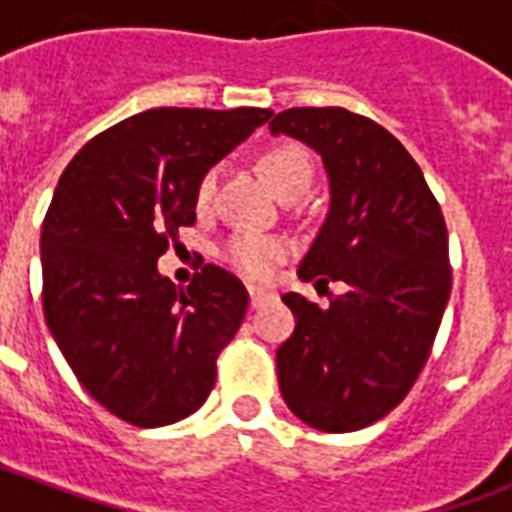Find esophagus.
<instances>
[{
	"label": "esophagus",
	"mask_w": 512,
	"mask_h": 512,
	"mask_svg": "<svg viewBox=\"0 0 512 512\" xmlns=\"http://www.w3.org/2000/svg\"><path fill=\"white\" fill-rule=\"evenodd\" d=\"M271 299V293L263 288H249V304L252 307H260V304H266V301Z\"/></svg>",
	"instance_id": "1"
}]
</instances>
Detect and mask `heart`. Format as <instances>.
I'll use <instances>...</instances> for the list:
<instances>
[{
	"instance_id": "heart-1",
	"label": "heart",
	"mask_w": 512,
	"mask_h": 512,
	"mask_svg": "<svg viewBox=\"0 0 512 512\" xmlns=\"http://www.w3.org/2000/svg\"><path fill=\"white\" fill-rule=\"evenodd\" d=\"M260 169L268 178V183L277 189L279 197L285 200H299L310 191L315 180V167H312L310 153L304 147L293 142L268 147L260 156ZM216 180L219 169L211 167L194 189V205L197 211H208L216 197ZM288 257V244L277 235H260V233H235L222 244V260L238 274L249 279H266L271 271Z\"/></svg>"
}]
</instances>
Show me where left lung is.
Instances as JSON below:
<instances>
[{"label":"left lung","mask_w":512,"mask_h":512,"mask_svg":"<svg viewBox=\"0 0 512 512\" xmlns=\"http://www.w3.org/2000/svg\"><path fill=\"white\" fill-rule=\"evenodd\" d=\"M268 128L318 150L332 183L299 277L345 285L326 310L282 296L296 329L277 351L279 389L301 422L351 433L386 417L428 362L452 288L447 224L417 161L376 120L296 106Z\"/></svg>","instance_id":"1"}]
</instances>
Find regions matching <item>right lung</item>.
I'll return each instance as SVG.
<instances>
[{"label":"right lung","mask_w":512,"mask_h":512,"mask_svg":"<svg viewBox=\"0 0 512 512\" xmlns=\"http://www.w3.org/2000/svg\"><path fill=\"white\" fill-rule=\"evenodd\" d=\"M271 115L147 109L62 172L40 233L43 315L79 384L128 425L178 422L211 395L249 293L211 263L180 290L156 260L197 222V180Z\"/></svg>","instance_id":"1"}]
</instances>
